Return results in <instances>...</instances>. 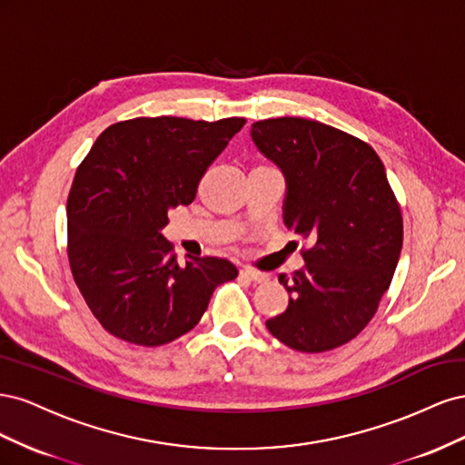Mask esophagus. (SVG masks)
Listing matches in <instances>:
<instances>
[{
	"label": "esophagus",
	"instance_id": "34e87169",
	"mask_svg": "<svg viewBox=\"0 0 465 465\" xmlns=\"http://www.w3.org/2000/svg\"><path fill=\"white\" fill-rule=\"evenodd\" d=\"M241 277L246 279V281H252V283H265L267 279V273H262V272H256V270H250V267H246V270L241 272Z\"/></svg>",
	"mask_w": 465,
	"mask_h": 465
}]
</instances>
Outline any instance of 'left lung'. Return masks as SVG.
Wrapping results in <instances>:
<instances>
[{
	"mask_svg": "<svg viewBox=\"0 0 465 465\" xmlns=\"http://www.w3.org/2000/svg\"><path fill=\"white\" fill-rule=\"evenodd\" d=\"M250 135L285 174L287 229L312 242L302 270L279 275L289 306L265 326L302 353L341 347L376 314L403 244L384 164L367 142L316 120H262Z\"/></svg>",
	"mask_w": 465,
	"mask_h": 465,
	"instance_id": "8db88e82",
	"label": "left lung"
}]
</instances>
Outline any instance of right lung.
<instances>
[{"label":"right lung","instance_id":"obj_1","mask_svg":"<svg viewBox=\"0 0 465 465\" xmlns=\"http://www.w3.org/2000/svg\"><path fill=\"white\" fill-rule=\"evenodd\" d=\"M244 118H134L106 128L79 164L67 198V258L101 326L118 340L159 347L188 333L236 267L223 258L178 265L161 234L168 209L198 186Z\"/></svg>","mask_w":465,"mask_h":465}]
</instances>
